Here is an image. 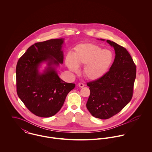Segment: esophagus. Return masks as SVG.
<instances>
[{
	"instance_id": "34e87169",
	"label": "esophagus",
	"mask_w": 152,
	"mask_h": 152,
	"mask_svg": "<svg viewBox=\"0 0 152 152\" xmlns=\"http://www.w3.org/2000/svg\"><path fill=\"white\" fill-rule=\"evenodd\" d=\"M78 86L79 87H80V88H83V87H84L85 86V85L83 84V83H78Z\"/></svg>"
}]
</instances>
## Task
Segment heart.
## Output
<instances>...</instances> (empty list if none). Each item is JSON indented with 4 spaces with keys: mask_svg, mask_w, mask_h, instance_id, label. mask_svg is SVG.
Segmentation results:
<instances>
[{
    "mask_svg": "<svg viewBox=\"0 0 152 152\" xmlns=\"http://www.w3.org/2000/svg\"><path fill=\"white\" fill-rule=\"evenodd\" d=\"M113 58V54L109 50H102L94 44H81L75 48L73 55H66L65 63L73 72L79 71V65H85L84 75L88 79L94 81L100 79L106 74Z\"/></svg>",
    "mask_w": 152,
    "mask_h": 152,
    "instance_id": "1",
    "label": "heart"
}]
</instances>
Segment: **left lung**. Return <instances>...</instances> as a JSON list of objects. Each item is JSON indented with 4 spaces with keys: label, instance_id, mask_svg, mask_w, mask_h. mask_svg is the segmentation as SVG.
<instances>
[{
    "label": "left lung",
    "instance_id": "left-lung-1",
    "mask_svg": "<svg viewBox=\"0 0 152 152\" xmlns=\"http://www.w3.org/2000/svg\"><path fill=\"white\" fill-rule=\"evenodd\" d=\"M106 41L114 48V61L102 77L87 84L90 89L87 109L93 116L101 119L116 115L130 102L136 74V65L126 49Z\"/></svg>",
    "mask_w": 152,
    "mask_h": 152
}]
</instances>
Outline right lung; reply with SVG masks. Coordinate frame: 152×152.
<instances>
[{
  "label": "right lung",
  "mask_w": 152,
  "mask_h": 152,
  "mask_svg": "<svg viewBox=\"0 0 152 152\" xmlns=\"http://www.w3.org/2000/svg\"><path fill=\"white\" fill-rule=\"evenodd\" d=\"M64 39H51L30 46L16 66L17 93L25 106L36 116L47 118L63 107L75 84L67 83L57 73L64 60ZM46 66L42 70V65Z\"/></svg>",
  "instance_id": "obj_1"
}]
</instances>
